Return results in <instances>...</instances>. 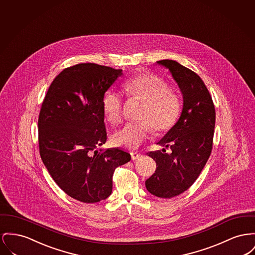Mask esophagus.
<instances>
[{"mask_svg": "<svg viewBox=\"0 0 255 255\" xmlns=\"http://www.w3.org/2000/svg\"><path fill=\"white\" fill-rule=\"evenodd\" d=\"M141 156H142L141 154L136 153V152H132V153H131V157H132V160H133V161H135V160L139 159Z\"/></svg>", "mask_w": 255, "mask_h": 255, "instance_id": "1", "label": "esophagus"}]
</instances>
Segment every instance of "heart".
<instances>
[{
  "mask_svg": "<svg viewBox=\"0 0 255 255\" xmlns=\"http://www.w3.org/2000/svg\"><path fill=\"white\" fill-rule=\"evenodd\" d=\"M125 93L144 102L140 119L137 122H128L112 135L116 146L136 149L149 136L153 128L159 133L169 131L178 121L182 101L179 94L168 90L164 79L151 73H141L127 79L123 85ZM106 119L117 123L121 119L122 98L120 92L114 90L106 91L102 100Z\"/></svg>",
  "mask_w": 255,
  "mask_h": 255,
  "instance_id": "b5f03b06",
  "label": "heart"
}]
</instances>
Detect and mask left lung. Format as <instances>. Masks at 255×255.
I'll list each match as a JSON object with an SVG mask.
<instances>
[{"label": "left lung", "mask_w": 255, "mask_h": 255, "mask_svg": "<svg viewBox=\"0 0 255 255\" xmlns=\"http://www.w3.org/2000/svg\"><path fill=\"white\" fill-rule=\"evenodd\" d=\"M169 69L183 94L179 120L158 142L171 153L151 151L157 164L155 173L145 181L150 194L170 198L187 191L206 165L213 147L216 111L209 90L195 72L177 61H157Z\"/></svg>", "instance_id": "obj_1"}]
</instances>
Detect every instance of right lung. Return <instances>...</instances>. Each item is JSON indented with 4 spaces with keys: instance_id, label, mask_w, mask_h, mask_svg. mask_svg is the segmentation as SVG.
Here are the masks:
<instances>
[{
    "instance_id": "add662e5",
    "label": "right lung",
    "mask_w": 255,
    "mask_h": 255,
    "mask_svg": "<svg viewBox=\"0 0 255 255\" xmlns=\"http://www.w3.org/2000/svg\"><path fill=\"white\" fill-rule=\"evenodd\" d=\"M121 69L79 63L50 85L38 117L40 157L57 185L72 198L95 203L112 194L115 169L131 160L128 152H98L107 141L102 100Z\"/></svg>"
}]
</instances>
